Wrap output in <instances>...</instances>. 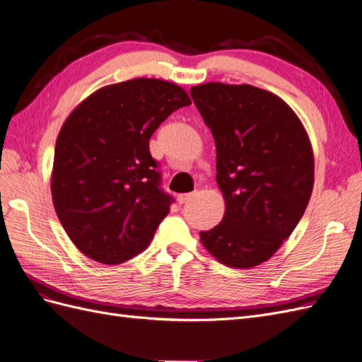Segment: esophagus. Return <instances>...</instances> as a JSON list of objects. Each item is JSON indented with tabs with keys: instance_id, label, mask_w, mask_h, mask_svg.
Instances as JSON below:
<instances>
[{
	"instance_id": "1",
	"label": "esophagus",
	"mask_w": 362,
	"mask_h": 362,
	"mask_svg": "<svg viewBox=\"0 0 362 362\" xmlns=\"http://www.w3.org/2000/svg\"><path fill=\"white\" fill-rule=\"evenodd\" d=\"M194 196H196V193H185V194H178V196H177V201H178L180 204H184V202H187V201L193 199Z\"/></svg>"
}]
</instances>
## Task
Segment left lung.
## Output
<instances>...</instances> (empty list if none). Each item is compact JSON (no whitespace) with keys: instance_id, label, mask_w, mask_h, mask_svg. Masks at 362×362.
<instances>
[{"instance_id":"1","label":"left lung","mask_w":362,"mask_h":362,"mask_svg":"<svg viewBox=\"0 0 362 362\" xmlns=\"http://www.w3.org/2000/svg\"><path fill=\"white\" fill-rule=\"evenodd\" d=\"M190 95L216 144L222 222L201 243L222 264L250 269L273 257L310 202L314 154L306 129L275 93L250 84L205 83Z\"/></svg>"}]
</instances>
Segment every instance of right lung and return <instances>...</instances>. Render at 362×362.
<instances>
[{"mask_svg":"<svg viewBox=\"0 0 362 362\" xmlns=\"http://www.w3.org/2000/svg\"><path fill=\"white\" fill-rule=\"evenodd\" d=\"M190 96L158 78L101 87L76 105L56 141L52 204L86 257L120 264L144 252L169 213L149 139Z\"/></svg>","mask_w":362,"mask_h":362,"instance_id":"right-lung-1","label":"right lung"}]
</instances>
